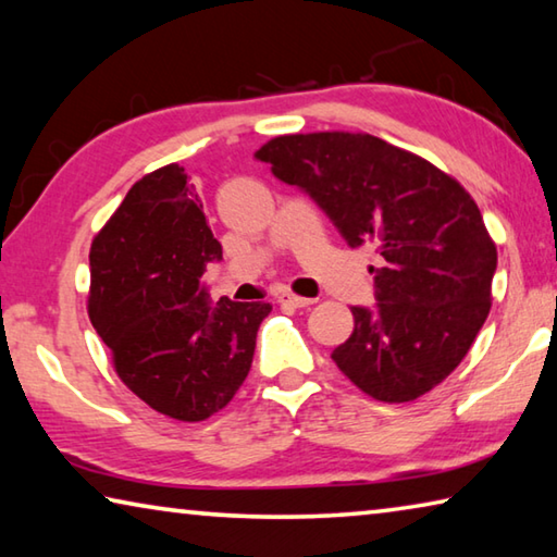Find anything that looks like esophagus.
<instances>
[{
	"label": "esophagus",
	"instance_id": "34e87169",
	"mask_svg": "<svg viewBox=\"0 0 557 557\" xmlns=\"http://www.w3.org/2000/svg\"><path fill=\"white\" fill-rule=\"evenodd\" d=\"M277 301H280V305H287V307H309V305H314V299L292 295V292H282V295L277 297Z\"/></svg>",
	"mask_w": 557,
	"mask_h": 557
}]
</instances>
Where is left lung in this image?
Instances as JSON below:
<instances>
[{"instance_id":"8db88e82","label":"left lung","mask_w":557,"mask_h":557,"mask_svg":"<svg viewBox=\"0 0 557 557\" xmlns=\"http://www.w3.org/2000/svg\"><path fill=\"white\" fill-rule=\"evenodd\" d=\"M256 159L319 203L351 248H371L375 309L351 307L334 348L348 381L410 403L457 369L492 309L496 245L457 178L366 132L280 135Z\"/></svg>"}]
</instances>
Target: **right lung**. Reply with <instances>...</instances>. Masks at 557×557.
I'll return each instance as SVG.
<instances>
[{"label":"right lung","mask_w":557,"mask_h":557,"mask_svg":"<svg viewBox=\"0 0 557 557\" xmlns=\"http://www.w3.org/2000/svg\"><path fill=\"white\" fill-rule=\"evenodd\" d=\"M184 166L132 184L90 245L88 314L120 381L149 408L182 422L223 410L250 371L270 301L215 305L201 287L221 260Z\"/></svg>","instance_id":"obj_1"}]
</instances>
